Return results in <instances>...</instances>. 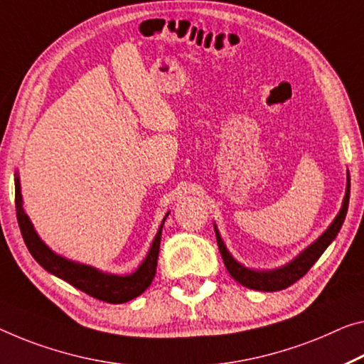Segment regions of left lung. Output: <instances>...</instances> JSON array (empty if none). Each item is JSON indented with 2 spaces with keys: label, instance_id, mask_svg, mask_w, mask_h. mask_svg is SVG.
<instances>
[{
  "label": "left lung",
  "instance_id": "obj_1",
  "mask_svg": "<svg viewBox=\"0 0 364 364\" xmlns=\"http://www.w3.org/2000/svg\"><path fill=\"white\" fill-rule=\"evenodd\" d=\"M348 201H350V174L346 176V192H345L342 208H340L338 215L335 216L332 225L327 228V231L323 232L316 242H312L309 247L304 249L294 260H291L289 264H287L282 268H277V270L259 272V270H250V268L240 265L239 262L234 260V257L229 254V250L226 249V245L223 242L220 232H218V229L215 226L218 247H220L223 262H225L229 275L236 279L237 283L242 284V287L257 289V291H279V289L291 287L293 283L298 282L299 278H303L306 273L309 272V268L316 264L318 257L323 254V250H326L328 245H331L332 240L337 237L340 228H342L345 221L346 211H348Z\"/></svg>",
  "mask_w": 364,
  "mask_h": 364
}]
</instances>
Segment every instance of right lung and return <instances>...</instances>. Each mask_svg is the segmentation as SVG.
<instances>
[{"mask_svg": "<svg viewBox=\"0 0 364 364\" xmlns=\"http://www.w3.org/2000/svg\"><path fill=\"white\" fill-rule=\"evenodd\" d=\"M16 186V215H18L19 229L22 234V239L29 249L31 255L41 264L47 272L53 273L65 282H68L73 287L81 289L92 298L99 301H105L110 304H122L127 301H132L141 293H144L153 278L156 275V265H158V254H159V244H161V231H163V225L167 218L163 220L159 226V231L151 244V249L139 265L132 275L119 277V275H109L97 270V268L76 264V262L65 259L58 254L50 250L43 240L37 236L36 229H33L29 216L26 215L24 208H22V195H21V183L19 177L16 174L14 178Z\"/></svg>", "mask_w": 364, "mask_h": 364, "instance_id": "add662e5", "label": "right lung"}]
</instances>
